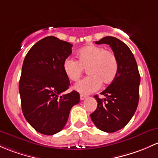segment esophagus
I'll list each match as a JSON object with an SVG mask.
<instances>
[{
    "label": "esophagus",
    "instance_id": "obj_1",
    "mask_svg": "<svg viewBox=\"0 0 158 158\" xmlns=\"http://www.w3.org/2000/svg\"><path fill=\"white\" fill-rule=\"evenodd\" d=\"M80 98H81V100H84V99L87 98V96L85 95H82V94H81V96H80Z\"/></svg>",
    "mask_w": 158,
    "mask_h": 158
}]
</instances>
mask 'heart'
<instances>
[{"mask_svg":"<svg viewBox=\"0 0 158 158\" xmlns=\"http://www.w3.org/2000/svg\"><path fill=\"white\" fill-rule=\"evenodd\" d=\"M77 61L68 57L63 61V71L66 77L76 81L87 68L90 75L78 81L74 89L82 94H90L100 88L101 83L109 84L118 74V64L116 55L110 50L97 45H87L77 52Z\"/></svg>","mask_w":158,"mask_h":158,"instance_id":"heart-1","label":"heart"}]
</instances>
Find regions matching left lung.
<instances>
[{
  "label": "left lung",
  "mask_w": 158,
  "mask_h": 158,
  "mask_svg": "<svg viewBox=\"0 0 158 158\" xmlns=\"http://www.w3.org/2000/svg\"><path fill=\"white\" fill-rule=\"evenodd\" d=\"M96 44H108L118 60V74L114 81L100 94L95 95L97 107L90 114L96 126L106 132L124 128L132 118L139 100L140 74L137 63L128 45L115 37L106 36Z\"/></svg>",
  "instance_id": "8db88e82"
}]
</instances>
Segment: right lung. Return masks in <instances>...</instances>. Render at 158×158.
Returning a JSON list of instances; mask_svg holds the SVG:
<instances>
[{"instance_id":"right-lung-1","label":"right lung","mask_w":158,"mask_h":158,"mask_svg":"<svg viewBox=\"0 0 158 158\" xmlns=\"http://www.w3.org/2000/svg\"><path fill=\"white\" fill-rule=\"evenodd\" d=\"M72 44L50 35L37 42L28 52L19 82L24 117L35 131L47 135L64 127L70 110L80 102L78 92L69 88L63 61L72 52Z\"/></svg>"}]
</instances>
